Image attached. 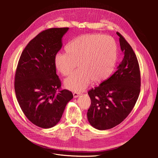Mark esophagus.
<instances>
[{"label":"esophagus","instance_id":"1","mask_svg":"<svg viewBox=\"0 0 158 158\" xmlns=\"http://www.w3.org/2000/svg\"><path fill=\"white\" fill-rule=\"evenodd\" d=\"M73 96H74V98H78L80 96V93H77V92H74V93H73Z\"/></svg>","mask_w":158,"mask_h":158}]
</instances>
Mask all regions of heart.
Segmentation results:
<instances>
[{
	"mask_svg": "<svg viewBox=\"0 0 158 158\" xmlns=\"http://www.w3.org/2000/svg\"><path fill=\"white\" fill-rule=\"evenodd\" d=\"M66 54H58L55 65L63 76L70 75L64 81L67 89L82 91L93 81L99 82L113 71L117 60L118 48L112 37L98 34L81 35L65 47Z\"/></svg>",
	"mask_w": 158,
	"mask_h": 158,
	"instance_id": "heart-1",
	"label": "heart"
}]
</instances>
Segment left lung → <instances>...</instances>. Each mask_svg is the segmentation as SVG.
<instances>
[{"instance_id":"8db88e82","label":"left lung","mask_w":158,"mask_h":158,"mask_svg":"<svg viewBox=\"0 0 158 158\" xmlns=\"http://www.w3.org/2000/svg\"><path fill=\"white\" fill-rule=\"evenodd\" d=\"M124 58L118 70L99 86L90 89L87 116L89 123L99 130L111 129L123 122L136 104L141 90V73L137 57L118 32Z\"/></svg>"}]
</instances>
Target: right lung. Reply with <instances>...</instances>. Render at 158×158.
Masks as SVG:
<instances>
[{"mask_svg":"<svg viewBox=\"0 0 158 158\" xmlns=\"http://www.w3.org/2000/svg\"><path fill=\"white\" fill-rule=\"evenodd\" d=\"M68 30L51 28L40 32L22 51L17 66L14 89L19 104L27 118L42 128L56 126L73 98L67 89L56 93L61 82L54 60Z\"/></svg>","mask_w":158,"mask_h":158,"instance_id":"right-lung-1","label":"right lung"}]
</instances>
